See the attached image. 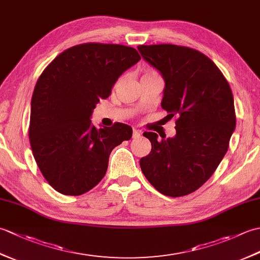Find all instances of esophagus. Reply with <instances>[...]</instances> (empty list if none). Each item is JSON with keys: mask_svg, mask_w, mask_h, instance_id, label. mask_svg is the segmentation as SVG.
Returning a JSON list of instances; mask_svg holds the SVG:
<instances>
[{"mask_svg": "<svg viewBox=\"0 0 260 260\" xmlns=\"http://www.w3.org/2000/svg\"><path fill=\"white\" fill-rule=\"evenodd\" d=\"M141 134H142V132L140 129H136V128L133 129V139H139Z\"/></svg>", "mask_w": 260, "mask_h": 260, "instance_id": "esophagus-1", "label": "esophagus"}]
</instances>
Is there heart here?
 <instances>
[{
	"label": "heart",
	"mask_w": 260,
	"mask_h": 260,
	"mask_svg": "<svg viewBox=\"0 0 260 260\" xmlns=\"http://www.w3.org/2000/svg\"><path fill=\"white\" fill-rule=\"evenodd\" d=\"M144 76H157V74L155 73V71H146Z\"/></svg>",
	"instance_id": "b5f03b06"
}]
</instances>
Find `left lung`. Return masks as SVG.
Instances as JSON below:
<instances>
[{"instance_id":"left-lung-1","label":"left lung","mask_w":260,"mask_h":260,"mask_svg":"<svg viewBox=\"0 0 260 260\" xmlns=\"http://www.w3.org/2000/svg\"><path fill=\"white\" fill-rule=\"evenodd\" d=\"M165 81L161 103L176 135L157 139L145 132L152 150L140 165L148 182L169 197L194 192L210 179L229 147L236 127L233 91L211 59L194 49L175 45L137 47Z\"/></svg>"}]
</instances>
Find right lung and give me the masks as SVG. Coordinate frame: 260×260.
Masks as SVG:
<instances>
[{
  "label": "right lung",
  "mask_w": 260,
  "mask_h": 260,
  "mask_svg": "<svg viewBox=\"0 0 260 260\" xmlns=\"http://www.w3.org/2000/svg\"><path fill=\"white\" fill-rule=\"evenodd\" d=\"M140 60L134 48L82 43L60 53L39 77L29 139L42 175L59 193L80 196L91 190L106 174L113 148L131 140V126L97 128L90 117L118 77Z\"/></svg>",
  "instance_id": "obj_1"
}]
</instances>
